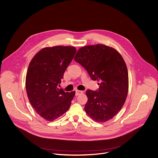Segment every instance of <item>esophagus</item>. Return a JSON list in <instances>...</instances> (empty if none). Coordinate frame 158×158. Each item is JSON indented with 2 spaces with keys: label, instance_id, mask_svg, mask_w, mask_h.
<instances>
[{
  "label": "esophagus",
  "instance_id": "esophagus-1",
  "mask_svg": "<svg viewBox=\"0 0 158 158\" xmlns=\"http://www.w3.org/2000/svg\"><path fill=\"white\" fill-rule=\"evenodd\" d=\"M83 92V91H80V90H76L75 91V95L76 96H78V95H80V94H82Z\"/></svg>",
  "mask_w": 158,
  "mask_h": 158
}]
</instances>
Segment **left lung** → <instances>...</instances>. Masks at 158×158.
<instances>
[{
	"instance_id": "left-lung-1",
	"label": "left lung",
	"mask_w": 158,
	"mask_h": 158,
	"mask_svg": "<svg viewBox=\"0 0 158 158\" xmlns=\"http://www.w3.org/2000/svg\"><path fill=\"white\" fill-rule=\"evenodd\" d=\"M74 59L93 80L99 82L97 91H86L85 112L97 122L112 119L124 105L128 92V72L122 56L112 47L97 44L82 47Z\"/></svg>"
}]
</instances>
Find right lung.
I'll return each mask as SVG.
<instances>
[{
  "label": "right lung",
  "instance_id": "1",
  "mask_svg": "<svg viewBox=\"0 0 158 158\" xmlns=\"http://www.w3.org/2000/svg\"><path fill=\"white\" fill-rule=\"evenodd\" d=\"M77 52L75 47L55 46L40 50L31 59L25 86L28 98L36 112L52 121L69 109L75 91L58 88Z\"/></svg>",
  "mask_w": 158,
  "mask_h": 158
}]
</instances>
